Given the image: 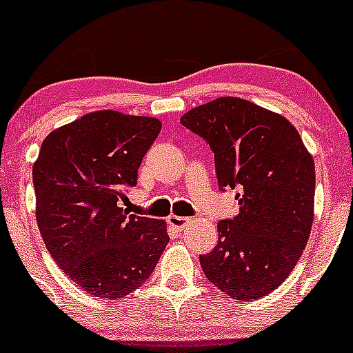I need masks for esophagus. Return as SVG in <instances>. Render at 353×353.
<instances>
[{"mask_svg":"<svg viewBox=\"0 0 353 353\" xmlns=\"http://www.w3.org/2000/svg\"><path fill=\"white\" fill-rule=\"evenodd\" d=\"M167 222H169V225L172 227V229L183 230L184 227L190 225L191 219H184V216H179V215H169L167 216Z\"/></svg>","mask_w":353,"mask_h":353,"instance_id":"1","label":"esophagus"}]
</instances>
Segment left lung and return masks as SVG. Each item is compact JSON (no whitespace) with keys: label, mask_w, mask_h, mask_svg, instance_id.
<instances>
[{"label":"left lung","mask_w":353,"mask_h":353,"mask_svg":"<svg viewBox=\"0 0 353 353\" xmlns=\"http://www.w3.org/2000/svg\"><path fill=\"white\" fill-rule=\"evenodd\" d=\"M181 124L215 155L219 188L237 190L239 213L219 222V243L199 256L203 273L236 301L282 285L304 252L314 220V160L294 124L239 97L188 110Z\"/></svg>","instance_id":"left-lung-1"}]
</instances>
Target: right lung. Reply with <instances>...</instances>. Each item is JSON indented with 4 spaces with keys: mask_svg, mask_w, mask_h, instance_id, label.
Instances as JSON below:
<instances>
[{
    "mask_svg": "<svg viewBox=\"0 0 353 353\" xmlns=\"http://www.w3.org/2000/svg\"><path fill=\"white\" fill-rule=\"evenodd\" d=\"M162 123L95 110L51 131L32 169L35 219L49 254L88 294L124 297L138 288L169 243L163 220L119 206Z\"/></svg>",
    "mask_w": 353,
    "mask_h": 353,
    "instance_id": "right-lung-1",
    "label": "right lung"
}]
</instances>
